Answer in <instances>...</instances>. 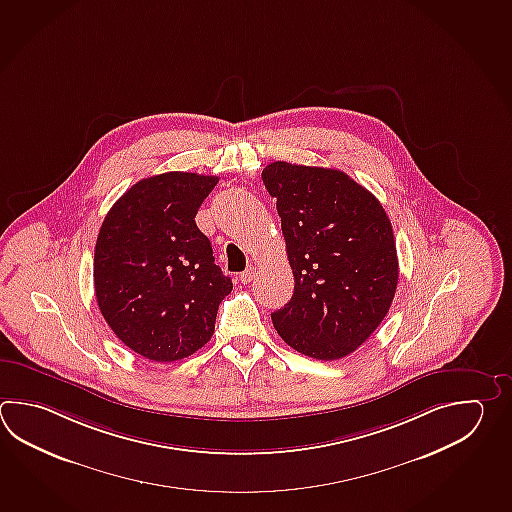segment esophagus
I'll return each instance as SVG.
<instances>
[{
	"label": "esophagus",
	"instance_id": "esophagus-1",
	"mask_svg": "<svg viewBox=\"0 0 512 512\" xmlns=\"http://www.w3.org/2000/svg\"><path fill=\"white\" fill-rule=\"evenodd\" d=\"M255 279V268H248L246 272L240 273V282L242 284H250Z\"/></svg>",
	"mask_w": 512,
	"mask_h": 512
}]
</instances>
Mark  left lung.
Returning a JSON list of instances; mask_svg holds the SVG:
<instances>
[{"mask_svg": "<svg viewBox=\"0 0 512 512\" xmlns=\"http://www.w3.org/2000/svg\"><path fill=\"white\" fill-rule=\"evenodd\" d=\"M273 199L293 270L290 303L272 313L284 343L334 361L363 345L394 301L399 266L390 219L354 178L330 167L273 162Z\"/></svg>", "mask_w": 512, "mask_h": 512, "instance_id": "left-lung-1", "label": "left lung"}]
</instances>
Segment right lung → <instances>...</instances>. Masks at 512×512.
Masks as SVG:
<instances>
[{
	"mask_svg": "<svg viewBox=\"0 0 512 512\" xmlns=\"http://www.w3.org/2000/svg\"><path fill=\"white\" fill-rule=\"evenodd\" d=\"M219 178L169 171L136 182L105 215L94 248V292L116 337L171 363L206 345L233 282L197 228Z\"/></svg>",
	"mask_w": 512,
	"mask_h": 512,
	"instance_id": "right-lung-1",
	"label": "right lung"
}]
</instances>
